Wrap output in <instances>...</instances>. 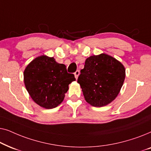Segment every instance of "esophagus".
Wrapping results in <instances>:
<instances>
[{
    "label": "esophagus",
    "mask_w": 151,
    "mask_h": 151,
    "mask_svg": "<svg viewBox=\"0 0 151 151\" xmlns=\"http://www.w3.org/2000/svg\"><path fill=\"white\" fill-rule=\"evenodd\" d=\"M74 75H75V77H76V79H78V76H79V75H80V71H78V70H77V71H76L75 73H74Z\"/></svg>",
    "instance_id": "obj_1"
}]
</instances>
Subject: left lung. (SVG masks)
<instances>
[{
	"instance_id": "8db88e82",
	"label": "left lung",
	"mask_w": 151,
	"mask_h": 151,
	"mask_svg": "<svg viewBox=\"0 0 151 151\" xmlns=\"http://www.w3.org/2000/svg\"><path fill=\"white\" fill-rule=\"evenodd\" d=\"M80 73L78 83L84 99L96 107L106 106L117 98L126 76L122 64L106 53L86 58Z\"/></svg>"
}]
</instances>
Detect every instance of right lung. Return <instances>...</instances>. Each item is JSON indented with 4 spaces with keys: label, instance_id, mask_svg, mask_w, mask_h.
I'll return each mask as SVG.
<instances>
[{
    "label": "right lung",
    "instance_id": "1",
    "mask_svg": "<svg viewBox=\"0 0 151 151\" xmlns=\"http://www.w3.org/2000/svg\"><path fill=\"white\" fill-rule=\"evenodd\" d=\"M23 76L24 85L31 98L47 109L60 104L69 84L76 80L73 74L67 73L65 65L45 55L33 60L26 67Z\"/></svg>",
    "mask_w": 151,
    "mask_h": 151
}]
</instances>
